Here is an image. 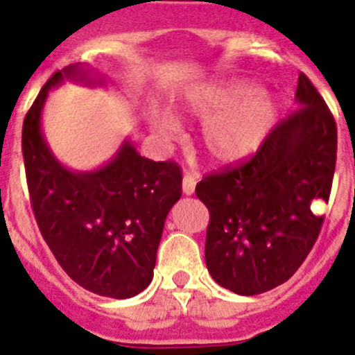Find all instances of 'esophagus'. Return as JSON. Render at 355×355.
Here are the masks:
<instances>
[{"label": "esophagus", "instance_id": "34e87169", "mask_svg": "<svg viewBox=\"0 0 355 355\" xmlns=\"http://www.w3.org/2000/svg\"><path fill=\"white\" fill-rule=\"evenodd\" d=\"M196 184H197V180L193 178L192 174H187L183 178V193L184 196H192L193 192H196Z\"/></svg>", "mask_w": 355, "mask_h": 355}]
</instances>
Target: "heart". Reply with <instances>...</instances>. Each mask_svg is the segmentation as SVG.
Listing matches in <instances>:
<instances>
[{"instance_id": "heart-1", "label": "heart", "mask_w": 355, "mask_h": 355, "mask_svg": "<svg viewBox=\"0 0 355 355\" xmlns=\"http://www.w3.org/2000/svg\"><path fill=\"white\" fill-rule=\"evenodd\" d=\"M184 117L205 121L199 147L216 165H236L265 144L277 122V101L247 80H216L197 85L181 101ZM149 128L158 137L172 139L180 122L168 112L149 115Z\"/></svg>"}]
</instances>
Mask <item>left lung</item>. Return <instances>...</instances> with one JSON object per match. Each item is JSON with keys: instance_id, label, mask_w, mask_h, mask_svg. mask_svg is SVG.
Wrapping results in <instances>:
<instances>
[{"instance_id": "left-lung-1", "label": "left lung", "mask_w": 355, "mask_h": 355, "mask_svg": "<svg viewBox=\"0 0 355 355\" xmlns=\"http://www.w3.org/2000/svg\"><path fill=\"white\" fill-rule=\"evenodd\" d=\"M299 110L272 130L249 162L202 178L209 209L206 266L215 283L258 295L286 283L315 245L336 167L338 130L324 97L300 72Z\"/></svg>"}]
</instances>
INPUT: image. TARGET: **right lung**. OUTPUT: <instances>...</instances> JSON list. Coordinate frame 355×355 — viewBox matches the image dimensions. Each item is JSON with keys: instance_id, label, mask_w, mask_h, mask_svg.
Listing matches in <instances>:
<instances>
[{"instance_id": "1", "label": "right lung", "mask_w": 355, "mask_h": 355, "mask_svg": "<svg viewBox=\"0 0 355 355\" xmlns=\"http://www.w3.org/2000/svg\"><path fill=\"white\" fill-rule=\"evenodd\" d=\"M64 80L105 83L72 64L55 72L31 105L23 124L31 208L44 240L74 283L101 297L130 299L153 281L165 218L181 197V171L172 162L140 156L131 140L96 171L64 167L40 122L48 92Z\"/></svg>"}]
</instances>
